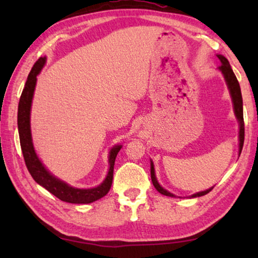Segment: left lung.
Segmentation results:
<instances>
[{
	"label": "left lung",
	"mask_w": 258,
	"mask_h": 258,
	"mask_svg": "<svg viewBox=\"0 0 258 258\" xmlns=\"http://www.w3.org/2000/svg\"><path fill=\"white\" fill-rule=\"evenodd\" d=\"M217 58L220 59L221 63H222L221 66L218 67V69H220V71L222 72V74H223V76L225 78L226 85H228V87H229L231 98H232L235 117H237V119L239 121V126H240V127H239V155H240V154H241V150H242V147H243V140H244V123H243L241 90H240L239 82L237 80V77H235V75H234L232 68H231V66H230L228 59H226L225 56H223L222 54H217ZM150 174H151L152 184H154V186L156 187L157 191L160 192V194L164 195V196H168V197L176 198L175 195L171 194V192H168L167 190H165L163 186H160V184H159L158 181H157V178H156L155 167H154V163H152V161H151V164H150ZM212 189H213V187H211V189H207L206 191H202V192H198V194L192 195L191 198L202 197V196L207 195L209 191H212ZM178 198H181V197H178Z\"/></svg>",
	"instance_id": "left-lung-1"
}]
</instances>
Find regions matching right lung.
I'll list each match as a JSON object with an SVG mask.
<instances>
[{
  "label": "right lung",
  "mask_w": 258,
  "mask_h": 258,
  "mask_svg": "<svg viewBox=\"0 0 258 258\" xmlns=\"http://www.w3.org/2000/svg\"><path fill=\"white\" fill-rule=\"evenodd\" d=\"M45 61L46 58L44 56V58H40L34 63L19 100L18 131L25 164L27 166L28 172L35 182L45 187L47 191L54 195L56 198L62 200V202L71 204L93 203L95 200L104 197L110 190L113 177V165H115L117 154L119 152L121 146H115L109 152V171L107 176L101 184L92 187V189H77V187L71 186L66 182L59 180L47 171L44 165L41 163V160L38 159L36 152L34 150L32 133H30V108H32L34 90L37 81L36 77L45 64Z\"/></svg>",
  "instance_id": "obj_1"
}]
</instances>
